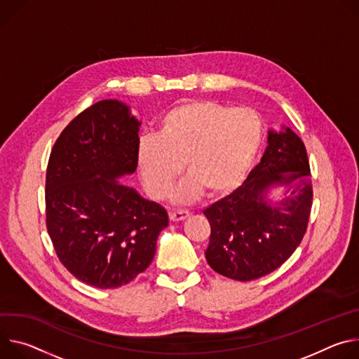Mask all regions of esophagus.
Returning a JSON list of instances; mask_svg holds the SVG:
<instances>
[{"label":"esophagus","instance_id":"obj_1","mask_svg":"<svg viewBox=\"0 0 359 359\" xmlns=\"http://www.w3.org/2000/svg\"><path fill=\"white\" fill-rule=\"evenodd\" d=\"M189 217V212L188 211H184V210H178V211H171L170 212V219L172 222H180V221H184Z\"/></svg>","mask_w":359,"mask_h":359}]
</instances>
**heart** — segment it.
I'll use <instances>...</instances> for the list:
<instances>
[{"label":"heart","mask_w":359,"mask_h":359,"mask_svg":"<svg viewBox=\"0 0 359 359\" xmlns=\"http://www.w3.org/2000/svg\"><path fill=\"white\" fill-rule=\"evenodd\" d=\"M262 124L247 108L231 109L214 100H189L170 108L158 121L155 135L137 145V170L154 200L174 191L177 203H189L203 192L219 196L240 182L259 149Z\"/></svg>","instance_id":"1"}]
</instances>
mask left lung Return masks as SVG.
Instances as JSON below:
<instances>
[{
    "label": "left lung",
    "mask_w": 359,
    "mask_h": 359,
    "mask_svg": "<svg viewBox=\"0 0 359 359\" xmlns=\"http://www.w3.org/2000/svg\"><path fill=\"white\" fill-rule=\"evenodd\" d=\"M273 184L287 189L276 205L266 200ZM311 207L304 142L290 128L269 131L261 163L244 184L204 211L211 225L205 251L210 266L235 281H252L280 268L301 244Z\"/></svg>",
    "instance_id": "left-lung-1"
}]
</instances>
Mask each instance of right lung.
<instances>
[{"instance_id":"add662e5","label":"right lung","mask_w":359,"mask_h":359,"mask_svg":"<svg viewBox=\"0 0 359 359\" xmlns=\"http://www.w3.org/2000/svg\"><path fill=\"white\" fill-rule=\"evenodd\" d=\"M141 123L100 101L57 138L46 177L47 229L61 264L95 288L131 283L151 264L168 214L118 181L137 170Z\"/></svg>"}]
</instances>
